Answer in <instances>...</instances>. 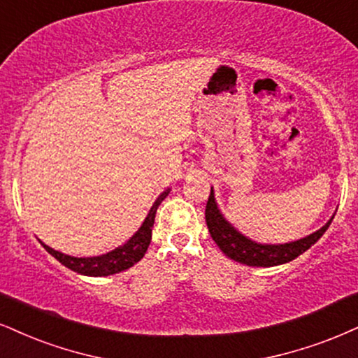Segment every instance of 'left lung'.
I'll use <instances>...</instances> for the list:
<instances>
[{"mask_svg":"<svg viewBox=\"0 0 358 358\" xmlns=\"http://www.w3.org/2000/svg\"><path fill=\"white\" fill-rule=\"evenodd\" d=\"M334 219V217H332ZM332 219L315 231L310 236L303 237V239L287 242V244H259L247 239L245 236L234 229L231 224L227 222L226 217L220 214L217 204H215L214 191L210 187V196L206 206V222L207 229H209L210 237H213L219 249L227 255L229 259L236 260V262L245 264V266L252 267H273L280 266V264L290 262L295 257L306 252L310 249L317 241L324 236L327 231Z\"/></svg>","mask_w":358,"mask_h":358,"instance_id":"8db88e82","label":"left lung"}]
</instances>
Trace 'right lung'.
I'll return each mask as SVG.
<instances>
[{"label": "right lung", "mask_w": 358, "mask_h": 358, "mask_svg": "<svg viewBox=\"0 0 358 358\" xmlns=\"http://www.w3.org/2000/svg\"><path fill=\"white\" fill-rule=\"evenodd\" d=\"M169 194V189L161 194L154 202L151 210H149L148 217L144 219L143 226L139 227V231L126 242L124 245L117 247V249L111 250V252L98 255V257H71V255H66L63 252H57V250L51 249L46 244H43L44 249L50 252L52 257L59 260L64 267L71 268V271L81 273V275H91V277H106L113 275V273L122 272L126 268L134 266L136 262H139L144 257L145 250H148L149 244H151V234L154 219H156L157 207L161 206V202L166 199V196Z\"/></svg>", "instance_id": "1"}]
</instances>
